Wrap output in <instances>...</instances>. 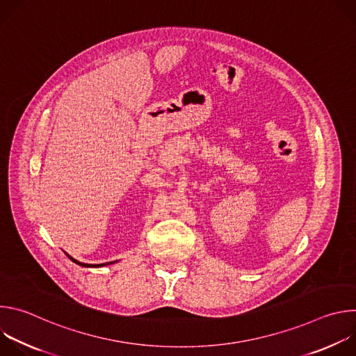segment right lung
<instances>
[{"mask_svg": "<svg viewBox=\"0 0 356 356\" xmlns=\"http://www.w3.org/2000/svg\"><path fill=\"white\" fill-rule=\"evenodd\" d=\"M69 257V255H67ZM74 264H77V265H80V266H84V268H101V266H107V265H113V264H115L117 261H114V262H107V264H99V265H88V264H81V262H79V261H76V259H73L72 257H69Z\"/></svg>", "mask_w": 356, "mask_h": 356, "instance_id": "obj_1", "label": "right lung"}]
</instances>
